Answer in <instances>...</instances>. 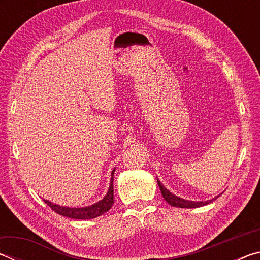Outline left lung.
I'll return each mask as SVG.
<instances>
[{"label": "left lung", "mask_w": 260, "mask_h": 260, "mask_svg": "<svg viewBox=\"0 0 260 260\" xmlns=\"http://www.w3.org/2000/svg\"><path fill=\"white\" fill-rule=\"evenodd\" d=\"M157 182H158V186H159V188H160L161 195H162V197H164V200L170 205L175 206V208H186V209L200 208V206H204L206 204L211 203V202H213L218 197L217 196V197H214V199H212V200L205 201V202H193V201L183 200V199H180V197H178V196H175L174 193H172L170 190H167V189L164 186H162V183L158 179H157Z\"/></svg>", "instance_id": "obj_1"}]
</instances>
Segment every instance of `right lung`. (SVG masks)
I'll return each instance as SVG.
<instances>
[{"label": "right lung", "instance_id": "add662e5", "mask_svg": "<svg viewBox=\"0 0 260 260\" xmlns=\"http://www.w3.org/2000/svg\"><path fill=\"white\" fill-rule=\"evenodd\" d=\"M113 173L114 170L111 173V180H110V187L107 195L98 203L85 206V208H68V206L57 205L45 200L46 204L49 205L56 213L71 219H94L96 217H100V215L104 214L107 211L111 209V206L113 205Z\"/></svg>", "mask_w": 260, "mask_h": 260}]
</instances>
